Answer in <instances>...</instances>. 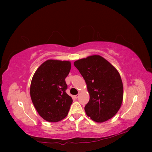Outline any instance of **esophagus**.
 I'll use <instances>...</instances> for the list:
<instances>
[{
    "label": "esophagus",
    "mask_w": 152,
    "mask_h": 152,
    "mask_svg": "<svg viewBox=\"0 0 152 152\" xmlns=\"http://www.w3.org/2000/svg\"><path fill=\"white\" fill-rule=\"evenodd\" d=\"M78 96H79V95L78 94V95H76L74 96V97H75L76 99H78Z\"/></svg>",
    "instance_id": "1"
}]
</instances>
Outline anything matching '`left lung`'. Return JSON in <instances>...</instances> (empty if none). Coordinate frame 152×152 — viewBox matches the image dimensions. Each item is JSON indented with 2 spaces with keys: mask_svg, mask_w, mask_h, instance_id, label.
I'll use <instances>...</instances> for the list:
<instances>
[{
  "mask_svg": "<svg viewBox=\"0 0 152 152\" xmlns=\"http://www.w3.org/2000/svg\"><path fill=\"white\" fill-rule=\"evenodd\" d=\"M74 64L85 80L89 93V101L84 108L87 115L97 123L114 117L124 97L122 80L117 69L99 55L77 60Z\"/></svg>",
  "mask_w": 152,
  "mask_h": 152,
  "instance_id": "8db88e82",
  "label": "left lung"
}]
</instances>
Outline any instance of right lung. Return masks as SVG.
<instances>
[{
	"instance_id": "obj_1",
	"label": "right lung",
	"mask_w": 152,
	"mask_h": 152,
	"mask_svg": "<svg viewBox=\"0 0 152 152\" xmlns=\"http://www.w3.org/2000/svg\"><path fill=\"white\" fill-rule=\"evenodd\" d=\"M69 61L49 59L38 68L31 80L30 95L34 108L45 120L57 122L69 113L72 99L66 93Z\"/></svg>"
}]
</instances>
